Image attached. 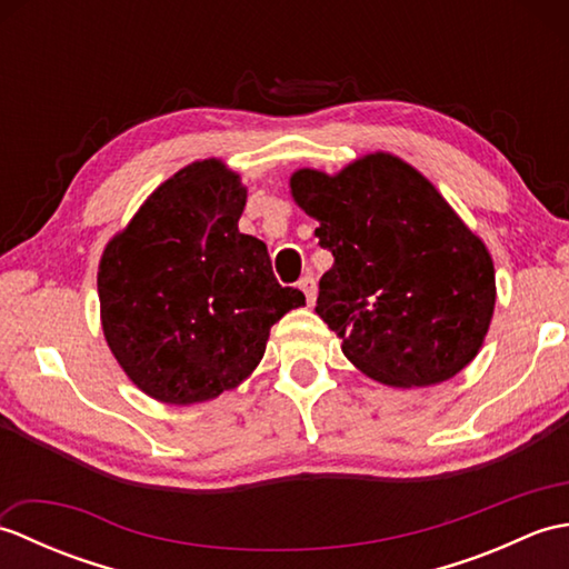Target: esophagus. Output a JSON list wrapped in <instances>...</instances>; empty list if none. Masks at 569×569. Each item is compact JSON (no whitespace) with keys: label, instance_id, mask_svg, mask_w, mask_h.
Masks as SVG:
<instances>
[{"label":"esophagus","instance_id":"34e87169","mask_svg":"<svg viewBox=\"0 0 569 569\" xmlns=\"http://www.w3.org/2000/svg\"><path fill=\"white\" fill-rule=\"evenodd\" d=\"M298 288L306 293L308 306H316V298H318V283H316V278H312V276H303V278H300V281H298Z\"/></svg>","mask_w":569,"mask_h":569}]
</instances>
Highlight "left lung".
<instances>
[{
  "label": "left lung",
  "mask_w": 569,
  "mask_h": 569,
  "mask_svg": "<svg viewBox=\"0 0 569 569\" xmlns=\"http://www.w3.org/2000/svg\"><path fill=\"white\" fill-rule=\"evenodd\" d=\"M291 192L335 257L316 312L357 369L410 389L477 357L497 300L493 263L428 178L371 153L337 176L303 168Z\"/></svg>",
  "instance_id": "1"
}]
</instances>
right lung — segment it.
Wrapping results in <instances>:
<instances>
[{
  "mask_svg": "<svg viewBox=\"0 0 569 569\" xmlns=\"http://www.w3.org/2000/svg\"><path fill=\"white\" fill-rule=\"evenodd\" d=\"M247 190L220 161L168 178L107 244L98 291L112 355L143 393L188 406L259 365L271 325L306 296L276 281L261 239L239 232Z\"/></svg>",
  "mask_w": 569,
  "mask_h": 569,
  "instance_id": "add662e5",
  "label": "right lung"
}]
</instances>
